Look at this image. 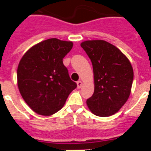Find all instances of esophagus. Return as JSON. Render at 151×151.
<instances>
[{
	"label": "esophagus",
	"mask_w": 151,
	"mask_h": 151,
	"mask_svg": "<svg viewBox=\"0 0 151 151\" xmlns=\"http://www.w3.org/2000/svg\"><path fill=\"white\" fill-rule=\"evenodd\" d=\"M77 86H78V88H81L82 86V82L81 81H78L77 82Z\"/></svg>",
	"instance_id": "obj_1"
}]
</instances>
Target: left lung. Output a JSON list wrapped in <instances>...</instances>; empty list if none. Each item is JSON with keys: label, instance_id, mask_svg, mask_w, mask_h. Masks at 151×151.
<instances>
[{"label": "left lung", "instance_id": "left-lung-1", "mask_svg": "<svg viewBox=\"0 0 151 151\" xmlns=\"http://www.w3.org/2000/svg\"><path fill=\"white\" fill-rule=\"evenodd\" d=\"M91 59L95 91L86 100L88 108L98 116L116 113L129 97L133 80V67L116 47L104 40L81 43Z\"/></svg>", "mask_w": 151, "mask_h": 151}]
</instances>
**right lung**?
I'll use <instances>...</instances> for the list:
<instances>
[{"label":"right lung","mask_w":151,"mask_h":151,"mask_svg":"<svg viewBox=\"0 0 151 151\" xmlns=\"http://www.w3.org/2000/svg\"><path fill=\"white\" fill-rule=\"evenodd\" d=\"M73 43L48 39L28 50L18 67V86L30 108L42 116H51L63 108L77 87L63 64Z\"/></svg>","instance_id":"add662e5"}]
</instances>
